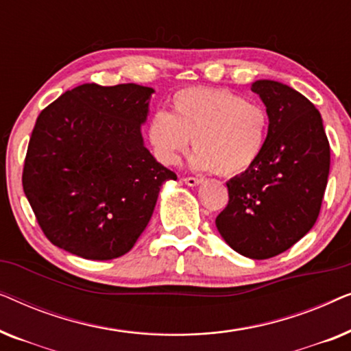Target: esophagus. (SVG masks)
<instances>
[{"label":"esophagus","instance_id":"esophagus-1","mask_svg":"<svg viewBox=\"0 0 351 351\" xmlns=\"http://www.w3.org/2000/svg\"><path fill=\"white\" fill-rule=\"evenodd\" d=\"M184 182L189 186H196V185L203 184V179H199V177H185Z\"/></svg>","mask_w":351,"mask_h":351}]
</instances>
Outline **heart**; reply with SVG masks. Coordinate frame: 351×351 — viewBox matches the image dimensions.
I'll return each instance as SVG.
<instances>
[{
    "label": "heart",
    "instance_id": "1",
    "mask_svg": "<svg viewBox=\"0 0 351 351\" xmlns=\"http://www.w3.org/2000/svg\"><path fill=\"white\" fill-rule=\"evenodd\" d=\"M172 113L156 110L147 138L162 165L174 166L189 150L190 165L220 176H238L256 165L268 136V113L227 89L185 88L172 95Z\"/></svg>",
    "mask_w": 351,
    "mask_h": 351
}]
</instances>
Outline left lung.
I'll return each instance as SVG.
<instances>
[{"mask_svg": "<svg viewBox=\"0 0 351 351\" xmlns=\"http://www.w3.org/2000/svg\"><path fill=\"white\" fill-rule=\"evenodd\" d=\"M251 89L267 107V143L256 165L227 182L230 199L215 225L230 247L262 261L287 251L315 225L330 148L321 114L305 95L271 80Z\"/></svg>", "mask_w": 351, "mask_h": 351, "instance_id": "left-lung-1", "label": "left lung"}]
</instances>
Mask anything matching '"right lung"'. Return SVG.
I'll return each instance as SVG.
<instances>
[{"label": "right lung", "instance_id": "add662e5", "mask_svg": "<svg viewBox=\"0 0 351 351\" xmlns=\"http://www.w3.org/2000/svg\"><path fill=\"white\" fill-rule=\"evenodd\" d=\"M153 93L134 83H88L40 113L22 185L54 246L110 261L131 251L145 230L161 185L177 179L143 145Z\"/></svg>", "mask_w": 351, "mask_h": 351}]
</instances>
